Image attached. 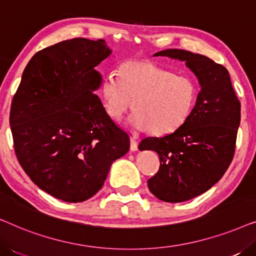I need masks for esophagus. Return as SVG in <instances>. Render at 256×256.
<instances>
[{"mask_svg":"<svg viewBox=\"0 0 256 256\" xmlns=\"http://www.w3.org/2000/svg\"><path fill=\"white\" fill-rule=\"evenodd\" d=\"M130 150L132 152H136V150H138V141H136L134 136L130 138Z\"/></svg>","mask_w":256,"mask_h":256,"instance_id":"1","label":"esophagus"}]
</instances>
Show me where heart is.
<instances>
[{
	"label": "heart",
	"mask_w": 256,
	"mask_h": 256,
	"mask_svg": "<svg viewBox=\"0 0 256 256\" xmlns=\"http://www.w3.org/2000/svg\"><path fill=\"white\" fill-rule=\"evenodd\" d=\"M100 96L108 116L120 121L132 107L128 124L135 132L166 135L180 129L194 110L197 84L188 76L174 74L149 60H129L118 70V78L104 76Z\"/></svg>",
	"instance_id": "heart-1"
}]
</instances>
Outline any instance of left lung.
<instances>
[{"label": "left lung", "mask_w": 256, "mask_h": 256, "mask_svg": "<svg viewBox=\"0 0 256 256\" xmlns=\"http://www.w3.org/2000/svg\"><path fill=\"white\" fill-rule=\"evenodd\" d=\"M163 56L185 62L200 92L190 118L163 138H146L140 150L158 154L160 169L148 180L150 192L168 202H186L211 188L228 169L236 150L241 104L228 71L205 56L168 48Z\"/></svg>", "instance_id": "left-lung-1"}]
</instances>
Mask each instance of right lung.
<instances>
[{
    "instance_id": "1",
    "label": "right lung",
    "mask_w": 256,
    "mask_h": 256,
    "mask_svg": "<svg viewBox=\"0 0 256 256\" xmlns=\"http://www.w3.org/2000/svg\"><path fill=\"white\" fill-rule=\"evenodd\" d=\"M112 54L104 40L73 38L38 51L10 108L17 160L54 198L79 202L102 188L129 136L104 112L96 68Z\"/></svg>"
}]
</instances>
